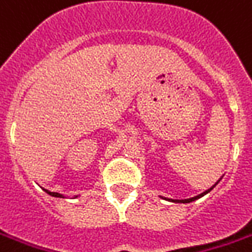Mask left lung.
I'll list each match as a JSON object with an SVG mask.
<instances>
[{
  "label": "left lung",
  "mask_w": 252,
  "mask_h": 252,
  "mask_svg": "<svg viewBox=\"0 0 252 252\" xmlns=\"http://www.w3.org/2000/svg\"><path fill=\"white\" fill-rule=\"evenodd\" d=\"M220 179H222V178H220ZM220 181H218V182H217V184H215V185H212V186H211V188H210V189H208V190L203 191V193H200V194H197V196H194V197L184 198V200H175V198H167V197H161V198H164V200H168V201H171V203H182V204H186V203H191V201H194V200H198V198H200V197H203V196H205L207 193H210V191H211L212 189H214V188L217 186V185L220 184Z\"/></svg>",
  "instance_id": "8db88e82"
}]
</instances>
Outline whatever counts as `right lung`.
Masks as SVG:
<instances>
[{
    "instance_id": "add662e5",
    "label": "right lung",
    "mask_w": 252,
    "mask_h": 252,
    "mask_svg": "<svg viewBox=\"0 0 252 252\" xmlns=\"http://www.w3.org/2000/svg\"><path fill=\"white\" fill-rule=\"evenodd\" d=\"M44 191H45V193H48L49 196H52V197L64 198V196H63V194H61V193H56V191H51V190H48V189H44ZM76 197H78V196H76ZM76 197H74V198H76Z\"/></svg>"
}]
</instances>
